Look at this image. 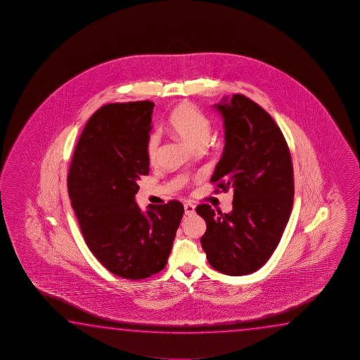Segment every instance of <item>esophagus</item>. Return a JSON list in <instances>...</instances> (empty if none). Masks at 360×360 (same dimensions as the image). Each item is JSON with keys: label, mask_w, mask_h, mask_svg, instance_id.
Returning <instances> with one entry per match:
<instances>
[{"label": "esophagus", "mask_w": 360, "mask_h": 360, "mask_svg": "<svg viewBox=\"0 0 360 360\" xmlns=\"http://www.w3.org/2000/svg\"><path fill=\"white\" fill-rule=\"evenodd\" d=\"M184 209H185V214H186V215L195 214V207H194L193 204H190V202H186V204L184 205Z\"/></svg>", "instance_id": "esophagus-1"}]
</instances>
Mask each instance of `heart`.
<instances>
[{
    "instance_id": "heart-1",
    "label": "heart",
    "mask_w": 360,
    "mask_h": 360,
    "mask_svg": "<svg viewBox=\"0 0 360 360\" xmlns=\"http://www.w3.org/2000/svg\"><path fill=\"white\" fill-rule=\"evenodd\" d=\"M170 127L181 140L194 148L205 146L210 134L212 122L194 104L179 105L171 113ZM147 159L151 164H156L160 156V136L156 132L148 134L146 141Z\"/></svg>"
}]
</instances>
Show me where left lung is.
<instances>
[{"label":"left lung","instance_id":"8db88e82","mask_svg":"<svg viewBox=\"0 0 360 360\" xmlns=\"http://www.w3.org/2000/svg\"><path fill=\"white\" fill-rule=\"evenodd\" d=\"M217 108L226 147L210 183L215 194L233 189V210L196 207L207 223L201 247L214 269L244 276L261 269L280 243L292 210V160L282 131L259 104L233 94Z\"/></svg>","mask_w":360,"mask_h":360}]
</instances>
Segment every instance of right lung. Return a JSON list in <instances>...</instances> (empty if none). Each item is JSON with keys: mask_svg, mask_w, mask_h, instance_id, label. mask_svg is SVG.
Here are the masks:
<instances>
[{"mask_svg": "<svg viewBox=\"0 0 360 360\" xmlns=\"http://www.w3.org/2000/svg\"><path fill=\"white\" fill-rule=\"evenodd\" d=\"M153 102L102 105L86 122L68 171V193L88 248L116 276L143 280L165 269L184 215L179 200L134 202L148 175Z\"/></svg>", "mask_w": 360, "mask_h": 360, "instance_id": "1", "label": "right lung"}]
</instances>
